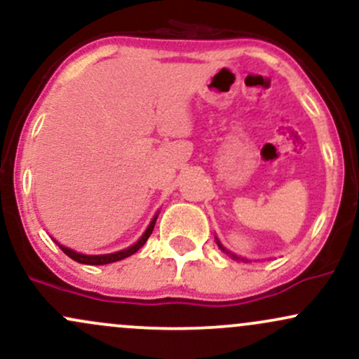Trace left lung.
<instances>
[{
    "instance_id": "left-lung-1",
    "label": "left lung",
    "mask_w": 359,
    "mask_h": 359,
    "mask_svg": "<svg viewBox=\"0 0 359 359\" xmlns=\"http://www.w3.org/2000/svg\"><path fill=\"white\" fill-rule=\"evenodd\" d=\"M216 241H217V246H219V248H221L222 251H224V253H229V251H228V250H226V248H224V246H222V245H221V243H219V240H217V238H216ZM229 255H231V257H233L234 259H240V257H236V255H233V253H229ZM241 259H245V258H241Z\"/></svg>"
}]
</instances>
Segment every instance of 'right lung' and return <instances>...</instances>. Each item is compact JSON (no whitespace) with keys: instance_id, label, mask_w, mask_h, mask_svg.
I'll use <instances>...</instances> for the list:
<instances>
[{"instance_id":"obj_1","label":"right lung","mask_w":359,"mask_h":359,"mask_svg":"<svg viewBox=\"0 0 359 359\" xmlns=\"http://www.w3.org/2000/svg\"><path fill=\"white\" fill-rule=\"evenodd\" d=\"M155 222H156V216L154 217V219H151L150 226H148L147 231L143 233V236L140 238V240L135 243L133 246H130V248H126V250L116 251V253H109V255H82V253H77V251H74L71 248H65V246L59 245V243H57V245L60 246V250L64 251V253L67 255L69 258L76 259V262H79V263H84V265H106V263L119 262V259L128 258V257H131V255H133V253H137V251L142 248L143 245H145L148 238H150V234H151V231H154V228H155Z\"/></svg>"}]
</instances>
